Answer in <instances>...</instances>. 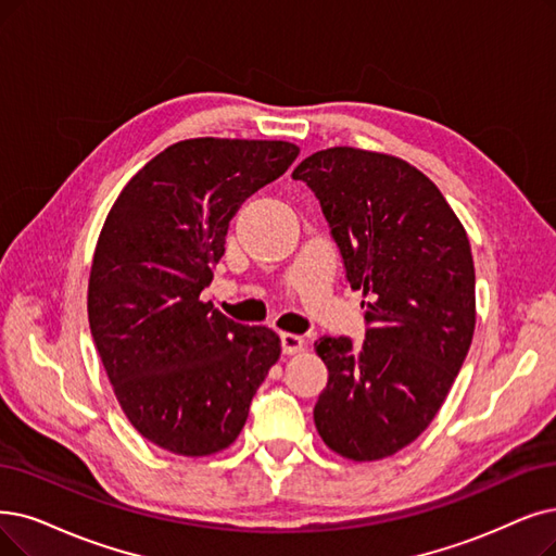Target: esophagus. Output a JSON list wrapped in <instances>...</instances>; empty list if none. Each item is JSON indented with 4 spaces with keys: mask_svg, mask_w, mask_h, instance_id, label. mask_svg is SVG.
Here are the masks:
<instances>
[{
    "mask_svg": "<svg viewBox=\"0 0 556 556\" xmlns=\"http://www.w3.org/2000/svg\"><path fill=\"white\" fill-rule=\"evenodd\" d=\"M280 346L285 355H294L299 351H303V338L294 336V332H282L280 336Z\"/></svg>",
    "mask_w": 556,
    "mask_h": 556,
    "instance_id": "1",
    "label": "esophagus"
}]
</instances>
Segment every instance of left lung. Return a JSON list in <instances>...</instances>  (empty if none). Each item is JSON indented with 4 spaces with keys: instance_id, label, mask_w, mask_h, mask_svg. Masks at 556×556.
<instances>
[{
    "instance_id": "left-lung-1",
    "label": "left lung",
    "mask_w": 556,
    "mask_h": 556,
    "mask_svg": "<svg viewBox=\"0 0 556 556\" xmlns=\"http://www.w3.org/2000/svg\"><path fill=\"white\" fill-rule=\"evenodd\" d=\"M351 290L367 301L365 342L321 338L328 383L315 404L326 445L351 460L396 454L440 410L475 332V262L445 195L408 162L358 148L305 157Z\"/></svg>"
}]
</instances>
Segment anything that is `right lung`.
I'll return each mask as SVG.
<instances>
[{
    "label": "right lung",
    "mask_w": 556,
    "mask_h": 556,
    "mask_svg": "<svg viewBox=\"0 0 556 556\" xmlns=\"http://www.w3.org/2000/svg\"><path fill=\"white\" fill-rule=\"evenodd\" d=\"M299 157L287 141L189 139L121 191L88 278V324L127 419L180 456L230 447L280 338L243 326L201 292L226 253L232 216Z\"/></svg>",
    "instance_id": "1"
}]
</instances>
